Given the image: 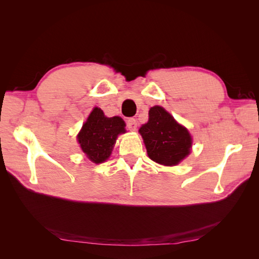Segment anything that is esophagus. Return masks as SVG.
Wrapping results in <instances>:
<instances>
[{
	"instance_id": "obj_1",
	"label": "esophagus",
	"mask_w": 259,
	"mask_h": 259,
	"mask_svg": "<svg viewBox=\"0 0 259 259\" xmlns=\"http://www.w3.org/2000/svg\"><path fill=\"white\" fill-rule=\"evenodd\" d=\"M126 125L130 131H135L137 127V121L134 119V117H128L126 120Z\"/></svg>"
}]
</instances>
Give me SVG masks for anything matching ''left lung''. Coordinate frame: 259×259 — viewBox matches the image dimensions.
<instances>
[{
  "label": "left lung",
  "mask_w": 259,
  "mask_h": 259,
  "mask_svg": "<svg viewBox=\"0 0 259 259\" xmlns=\"http://www.w3.org/2000/svg\"><path fill=\"white\" fill-rule=\"evenodd\" d=\"M139 133L149 158L162 165H176L190 153L192 139L187 128L160 106L149 110V121L139 128Z\"/></svg>",
  "instance_id": "8db88e82"
}]
</instances>
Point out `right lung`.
Masks as SVG:
<instances>
[{"label":"right lung","instance_id":"1","mask_svg":"<svg viewBox=\"0 0 259 259\" xmlns=\"http://www.w3.org/2000/svg\"><path fill=\"white\" fill-rule=\"evenodd\" d=\"M125 123L120 116L107 117L103 110L94 108L83 124L77 140L83 152L94 163H103L111 154L116 137L125 133Z\"/></svg>","mask_w":259,"mask_h":259}]
</instances>
